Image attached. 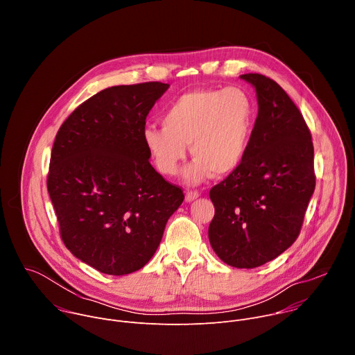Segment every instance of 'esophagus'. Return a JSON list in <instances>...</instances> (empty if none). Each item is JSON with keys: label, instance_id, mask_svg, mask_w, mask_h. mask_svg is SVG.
Returning <instances> with one entry per match:
<instances>
[{"label": "esophagus", "instance_id": "obj_1", "mask_svg": "<svg viewBox=\"0 0 355 355\" xmlns=\"http://www.w3.org/2000/svg\"><path fill=\"white\" fill-rule=\"evenodd\" d=\"M199 192L198 191H188L187 193H185V200L187 202H192V200H195L196 198H199Z\"/></svg>", "mask_w": 355, "mask_h": 355}]
</instances>
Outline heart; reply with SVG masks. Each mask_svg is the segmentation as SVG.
Returning a JSON list of instances; mask_svg holds the SVG:
<instances>
[{"mask_svg": "<svg viewBox=\"0 0 355 355\" xmlns=\"http://www.w3.org/2000/svg\"><path fill=\"white\" fill-rule=\"evenodd\" d=\"M254 122V103L244 89H193L177 96L164 110L163 126H146L141 137L164 175L178 173L189 144L195 162L185 168L184 178L195 185L211 174L226 177L239 168Z\"/></svg>", "mask_w": 355, "mask_h": 355, "instance_id": "heart-1", "label": "heart"}]
</instances>
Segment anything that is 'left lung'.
Returning a JSON list of instances; mask_svg holds the SVG:
<instances>
[{
	"label": "left lung",
	"instance_id": "obj_1",
	"mask_svg": "<svg viewBox=\"0 0 355 355\" xmlns=\"http://www.w3.org/2000/svg\"><path fill=\"white\" fill-rule=\"evenodd\" d=\"M240 78L256 88L259 115L243 163L209 191V241L227 266L256 268L297 239L316 185L315 151L305 119L281 85L257 73Z\"/></svg>",
	"mask_w": 355,
	"mask_h": 355
}]
</instances>
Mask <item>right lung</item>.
Wrapping results in <instances>:
<instances>
[{
	"label": "right lung",
	"instance_id": "obj_1",
	"mask_svg": "<svg viewBox=\"0 0 355 355\" xmlns=\"http://www.w3.org/2000/svg\"><path fill=\"white\" fill-rule=\"evenodd\" d=\"M170 85H116L77 107L60 126L47 191L66 247L108 275L144 267L168 218L184 200L180 187L150 164L146 118Z\"/></svg>",
	"mask_w": 355,
	"mask_h": 355
}]
</instances>
